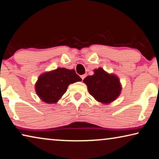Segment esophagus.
<instances>
[{
	"label": "esophagus",
	"instance_id": "34e87169",
	"mask_svg": "<svg viewBox=\"0 0 159 159\" xmlns=\"http://www.w3.org/2000/svg\"><path fill=\"white\" fill-rule=\"evenodd\" d=\"M85 77H86V75H82L81 76H80V78H81L82 80H84L85 79Z\"/></svg>",
	"mask_w": 159,
	"mask_h": 159
}]
</instances>
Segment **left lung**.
Returning <instances> with one entry per match:
<instances>
[{"instance_id": "left-lung-1", "label": "left lung", "mask_w": 159, "mask_h": 159, "mask_svg": "<svg viewBox=\"0 0 159 159\" xmlns=\"http://www.w3.org/2000/svg\"><path fill=\"white\" fill-rule=\"evenodd\" d=\"M84 82L88 86L90 94L98 102L107 104L117 98L121 86L117 76L109 75L102 68L94 70V74L85 78Z\"/></svg>"}]
</instances>
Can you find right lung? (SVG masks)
Segmentation results:
<instances>
[{
    "label": "right lung",
    "mask_w": 159,
    "mask_h": 159,
    "mask_svg": "<svg viewBox=\"0 0 159 159\" xmlns=\"http://www.w3.org/2000/svg\"><path fill=\"white\" fill-rule=\"evenodd\" d=\"M80 80L73 69L59 68L40 75L35 86L36 92L42 101L54 104L66 92L69 84Z\"/></svg>",
    "instance_id": "add662e5"
}]
</instances>
